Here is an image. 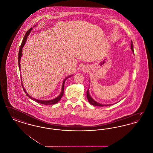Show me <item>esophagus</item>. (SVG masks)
<instances>
[{"label":"esophagus","instance_id":"obj_1","mask_svg":"<svg viewBox=\"0 0 153 153\" xmlns=\"http://www.w3.org/2000/svg\"><path fill=\"white\" fill-rule=\"evenodd\" d=\"M88 67L87 66H83L82 68H81V70H82V71H83V72H87L88 71Z\"/></svg>","mask_w":153,"mask_h":153}]
</instances>
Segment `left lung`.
<instances>
[{"label":"left lung","mask_w":153,"mask_h":153,"mask_svg":"<svg viewBox=\"0 0 153 153\" xmlns=\"http://www.w3.org/2000/svg\"><path fill=\"white\" fill-rule=\"evenodd\" d=\"M131 49L132 50V51L133 52V53H134V46H133V44H132V41H131ZM87 97L88 100L89 102L93 105H95V106H99V107H103V106H107V105H111L112 104H108V105H104V104H100L98 102H96L95 100H94L93 99V98L91 96V95L89 94V89H88L87 91Z\"/></svg>","instance_id":"left-lung-1"}]
</instances>
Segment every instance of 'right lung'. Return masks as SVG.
Segmentation results:
<instances>
[{
  "mask_svg": "<svg viewBox=\"0 0 153 153\" xmlns=\"http://www.w3.org/2000/svg\"><path fill=\"white\" fill-rule=\"evenodd\" d=\"M32 29H32V27H31V28H30V29L26 32L25 36H24L23 40H22V44H21V46H20V48H19V53H18V65H19V70H20V71H21V64H20V63H21V57H22V48H23V47L24 46L25 44L26 43V40H27V36L29 35L30 33V31L32 30ZM71 76H68V77H66L65 79L63 81V83H62V85L61 92L60 95H59L58 97H56L55 99H53V100H38V99H34V98H33V97H31V96L27 93V92L26 91L25 89L24 88L23 86L22 82V85L23 86V91H25V92L26 93V94L27 95V96H29V97L31 99H32L33 100L37 102H38V103H40V104H45V105H51V104H56L57 102H58L60 100V99H61L62 95L64 94V84H65V80H66V79H68V78H69V77H71ZM21 79H22V78H21ZM21 80H22V79H21Z\"/></svg>",
  "mask_w": 153,
  "mask_h": 153,
  "instance_id": "1",
  "label": "right lung"
}]
</instances>
